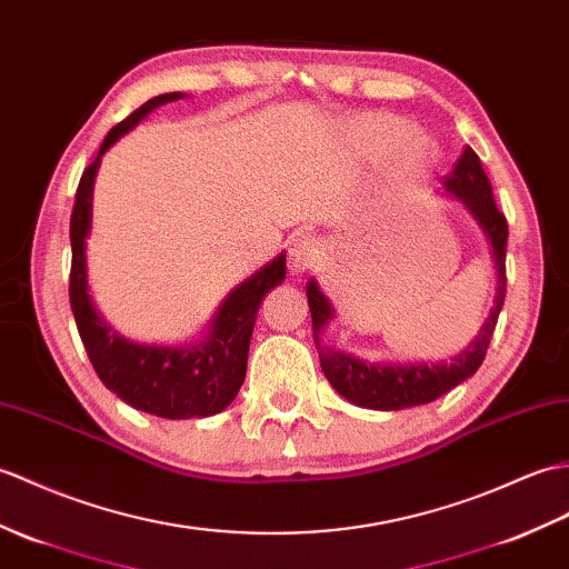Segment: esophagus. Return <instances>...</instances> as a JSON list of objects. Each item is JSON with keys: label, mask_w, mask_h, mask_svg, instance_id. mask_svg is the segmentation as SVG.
Returning a JSON list of instances; mask_svg holds the SVG:
<instances>
[{"label": "esophagus", "mask_w": 569, "mask_h": 569, "mask_svg": "<svg viewBox=\"0 0 569 569\" xmlns=\"http://www.w3.org/2000/svg\"><path fill=\"white\" fill-rule=\"evenodd\" d=\"M320 261V242L310 234H296L288 244V269L293 273H306Z\"/></svg>", "instance_id": "obj_1"}]
</instances>
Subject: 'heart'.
<instances>
[{
  "label": "heart",
  "instance_id": "obj_1",
  "mask_svg": "<svg viewBox=\"0 0 569 569\" xmlns=\"http://www.w3.org/2000/svg\"><path fill=\"white\" fill-rule=\"evenodd\" d=\"M407 123L400 121V118H390V116H368L363 121L356 126V133H359L368 144L373 148H380V144L392 142L400 133H405ZM431 148L427 138H409L405 144V162L409 167H419L429 160Z\"/></svg>",
  "mask_w": 569,
  "mask_h": 569
}]
</instances>
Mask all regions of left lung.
I'll list each match as a JSON object with an SVG mask.
<instances>
[{
	"label": "left lung",
	"mask_w": 569,
	"mask_h": 569,
	"mask_svg": "<svg viewBox=\"0 0 569 569\" xmlns=\"http://www.w3.org/2000/svg\"><path fill=\"white\" fill-rule=\"evenodd\" d=\"M443 189L448 196H456L458 201L470 210V216L478 220L487 242H490L492 261L497 269V290L490 317H487L478 337L470 341L468 349L453 356L451 361L371 363L325 345L322 332L325 327L332 322L335 310L332 302L325 298V293L317 288L312 279L308 283V306L312 315V337L317 353H320V366L327 380L332 382V388L341 398H347L353 405L382 409V412L427 405L460 386L466 378L475 376V371H478L480 363L485 361L487 347H490V339L495 335L499 312L507 296V218L495 203L492 183L487 179L480 164V157L472 152V148H466V152L460 154L456 169L443 179Z\"/></svg>",
	"instance_id": "8db88e82"
}]
</instances>
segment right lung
I'll return each mask as SVG.
<instances>
[{
	"mask_svg": "<svg viewBox=\"0 0 569 569\" xmlns=\"http://www.w3.org/2000/svg\"><path fill=\"white\" fill-rule=\"evenodd\" d=\"M177 99H183L181 91H169V94L144 101L126 121L109 130L97 160L79 179L70 218V306L89 361L103 386L123 402L162 419L210 417L222 412L234 400L244 382L249 341H252L261 300L286 279V254H279L252 279L230 290V296L220 302L210 320L206 337L189 347L136 345L113 332L99 317L87 283V237L91 230V198H94L101 157L157 106Z\"/></svg>",
	"mask_w": 569,
	"mask_h": 569,
	"instance_id": "obj_1",
	"label": "right lung"
}]
</instances>
